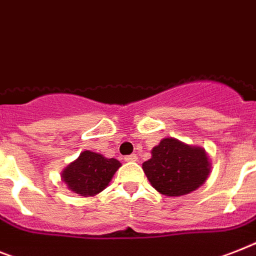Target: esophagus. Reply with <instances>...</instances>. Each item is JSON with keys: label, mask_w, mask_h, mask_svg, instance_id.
Segmentation results:
<instances>
[{"label": "esophagus", "mask_w": 256, "mask_h": 256, "mask_svg": "<svg viewBox=\"0 0 256 256\" xmlns=\"http://www.w3.org/2000/svg\"><path fill=\"white\" fill-rule=\"evenodd\" d=\"M124 162H136L138 160V156H136V154H132V155H126L124 158Z\"/></svg>", "instance_id": "esophagus-1"}]
</instances>
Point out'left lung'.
Returning a JSON list of instances; mask_svg holds the SVG:
<instances>
[{"label":"left lung","mask_w":256,"mask_h":256,"mask_svg":"<svg viewBox=\"0 0 256 256\" xmlns=\"http://www.w3.org/2000/svg\"><path fill=\"white\" fill-rule=\"evenodd\" d=\"M151 186L166 196H182L202 186L210 164L201 147L166 138L152 148V156L142 166Z\"/></svg>","instance_id":"obj_1"}]
</instances>
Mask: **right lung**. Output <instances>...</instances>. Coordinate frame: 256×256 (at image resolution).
I'll use <instances>...</instances> for the list:
<instances>
[{
  "label": "right lung",
  "mask_w": 256,
  "mask_h": 256,
  "mask_svg": "<svg viewBox=\"0 0 256 256\" xmlns=\"http://www.w3.org/2000/svg\"><path fill=\"white\" fill-rule=\"evenodd\" d=\"M120 167L121 163L117 159H108L100 154L84 151L64 170L63 182L80 196H94L106 188Z\"/></svg>",
  "instance_id": "right-lung-1"
}]
</instances>
